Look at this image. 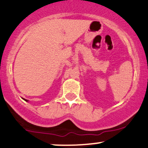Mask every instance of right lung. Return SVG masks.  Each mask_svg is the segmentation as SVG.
Masks as SVG:
<instances>
[{"label": "right lung", "instance_id": "add662e5", "mask_svg": "<svg viewBox=\"0 0 148 148\" xmlns=\"http://www.w3.org/2000/svg\"><path fill=\"white\" fill-rule=\"evenodd\" d=\"M24 100H25V101H28V100H26V99H24Z\"/></svg>", "mask_w": 148, "mask_h": 148}]
</instances>
